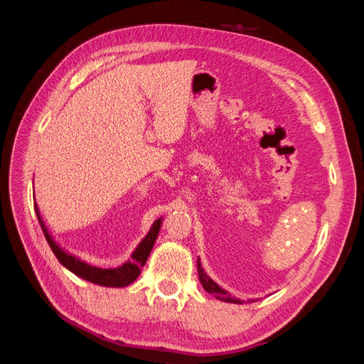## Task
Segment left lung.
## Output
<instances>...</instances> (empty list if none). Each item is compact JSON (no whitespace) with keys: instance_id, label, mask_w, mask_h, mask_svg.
I'll use <instances>...</instances> for the list:
<instances>
[{"instance_id":"1","label":"left lung","mask_w":364,"mask_h":364,"mask_svg":"<svg viewBox=\"0 0 364 364\" xmlns=\"http://www.w3.org/2000/svg\"><path fill=\"white\" fill-rule=\"evenodd\" d=\"M197 273H199V281L202 282L203 289L208 293H211L215 297V299H220V301H223V302H230V304H241L240 299H235V297L230 296L226 290H223L218 284H215L211 278L208 277V274L205 273V270L202 269V262H200L199 258H197Z\"/></svg>"}]
</instances>
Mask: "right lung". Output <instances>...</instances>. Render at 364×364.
<instances>
[{"mask_svg":"<svg viewBox=\"0 0 364 364\" xmlns=\"http://www.w3.org/2000/svg\"><path fill=\"white\" fill-rule=\"evenodd\" d=\"M35 211H36V215L39 220V225L43 230V235H46V240L48 241V246L51 247L54 255H56V258L59 259L62 266L67 267L70 272L77 274L79 278L86 279V281H90L97 285H103V287H126V285L132 284L139 277L141 269L146 264L150 252L153 249V245H155L156 237H158L159 229H161V223H162V218H158L156 222L151 225L149 234L142 238L138 247L134 250V253H132V261H127L123 264V266L115 267V269H100V267L91 266V264L82 261L80 258L71 255V253H68V252H65L50 235L48 229L41 217L39 208L36 203H35Z\"/></svg>","mask_w":364,"mask_h":364,"instance_id":"obj_1","label":"right lung"}]
</instances>
